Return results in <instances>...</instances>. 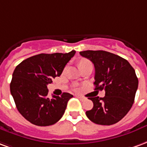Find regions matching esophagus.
I'll return each mask as SVG.
<instances>
[{
    "label": "esophagus",
    "mask_w": 147,
    "mask_h": 147,
    "mask_svg": "<svg viewBox=\"0 0 147 147\" xmlns=\"http://www.w3.org/2000/svg\"><path fill=\"white\" fill-rule=\"evenodd\" d=\"M77 97H78V98H80V99H81V100H84V98H83V97H81V96H77Z\"/></svg>",
    "instance_id": "1"
}]
</instances>
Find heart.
<instances>
[{"label":"heart","instance_id":"obj_1","mask_svg":"<svg viewBox=\"0 0 147 147\" xmlns=\"http://www.w3.org/2000/svg\"><path fill=\"white\" fill-rule=\"evenodd\" d=\"M89 63V61L88 60H85V59H83V60H81L80 63H79V66H81L82 65H84V64H85V63Z\"/></svg>","mask_w":147,"mask_h":147}]
</instances>
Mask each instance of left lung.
<instances>
[{
	"mask_svg": "<svg viewBox=\"0 0 147 147\" xmlns=\"http://www.w3.org/2000/svg\"><path fill=\"white\" fill-rule=\"evenodd\" d=\"M95 66L96 90H105V96L90 98L93 108L86 111L90 121L97 125H111L121 121L132 107L139 81L128 61L106 51H80Z\"/></svg>",
	"mask_w": 147,
	"mask_h": 147,
	"instance_id": "obj_1",
	"label": "left lung"
}]
</instances>
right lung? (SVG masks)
I'll return each instance as SVG.
<instances>
[{
	"label": "right lung",
	"instance_id": "add662e5",
	"mask_svg": "<svg viewBox=\"0 0 147 147\" xmlns=\"http://www.w3.org/2000/svg\"><path fill=\"white\" fill-rule=\"evenodd\" d=\"M76 53L39 54L23 60L16 67L10 84L11 94L19 112L37 126L55 124L63 117L73 95L48 96V84L59 77L64 67Z\"/></svg>",
	"mask_w": 147,
	"mask_h": 147
}]
</instances>
